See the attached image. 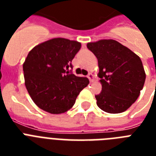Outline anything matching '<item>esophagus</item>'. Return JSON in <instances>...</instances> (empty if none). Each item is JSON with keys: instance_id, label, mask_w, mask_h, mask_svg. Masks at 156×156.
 Listing matches in <instances>:
<instances>
[{"instance_id": "1", "label": "esophagus", "mask_w": 156, "mask_h": 156, "mask_svg": "<svg viewBox=\"0 0 156 156\" xmlns=\"http://www.w3.org/2000/svg\"><path fill=\"white\" fill-rule=\"evenodd\" d=\"M87 78H89V80H90V83H91V82H93V81H94V75H93V74H92V73H88Z\"/></svg>"}]
</instances>
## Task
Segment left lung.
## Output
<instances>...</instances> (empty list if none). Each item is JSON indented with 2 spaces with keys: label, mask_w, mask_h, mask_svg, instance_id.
<instances>
[{
  "label": "left lung",
  "mask_w": 156,
  "mask_h": 156,
  "mask_svg": "<svg viewBox=\"0 0 156 156\" xmlns=\"http://www.w3.org/2000/svg\"><path fill=\"white\" fill-rule=\"evenodd\" d=\"M98 59L102 91L95 95L98 107L108 113H121L135 102L143 90L146 73L140 57L114 40L88 43Z\"/></svg>",
  "instance_id": "obj_1"
}]
</instances>
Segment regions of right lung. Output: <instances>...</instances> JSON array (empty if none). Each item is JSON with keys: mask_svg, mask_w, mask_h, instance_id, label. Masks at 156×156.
I'll return each mask as SVG.
<instances>
[{"mask_svg": "<svg viewBox=\"0 0 156 156\" xmlns=\"http://www.w3.org/2000/svg\"><path fill=\"white\" fill-rule=\"evenodd\" d=\"M80 48L78 41L54 38L29 52L23 63L25 86L40 108L51 114L64 113L89 84L87 78L66 70L73 67L72 60Z\"/></svg>", "mask_w": 156, "mask_h": 156, "instance_id": "right-lung-1", "label": "right lung"}]
</instances>
